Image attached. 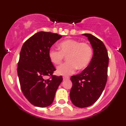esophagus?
Returning <instances> with one entry per match:
<instances>
[{
	"label": "esophagus",
	"mask_w": 126,
	"mask_h": 126,
	"mask_svg": "<svg viewBox=\"0 0 126 126\" xmlns=\"http://www.w3.org/2000/svg\"><path fill=\"white\" fill-rule=\"evenodd\" d=\"M63 80H67V79H69V78H66V77H63Z\"/></svg>",
	"instance_id": "34e87169"
}]
</instances>
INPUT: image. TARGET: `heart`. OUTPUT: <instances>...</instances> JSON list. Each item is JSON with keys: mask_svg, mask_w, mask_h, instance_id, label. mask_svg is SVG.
<instances>
[{"mask_svg": "<svg viewBox=\"0 0 126 126\" xmlns=\"http://www.w3.org/2000/svg\"><path fill=\"white\" fill-rule=\"evenodd\" d=\"M60 51L50 49L48 57L51 63L59 64L64 57H67V63L60 65L57 69L59 75L68 76L73 73L76 68L83 70L90 63L93 55V50L89 44L81 43L78 40L68 39L62 41L59 45Z\"/></svg>", "mask_w": 126, "mask_h": 126, "instance_id": "1", "label": "heart"}]
</instances>
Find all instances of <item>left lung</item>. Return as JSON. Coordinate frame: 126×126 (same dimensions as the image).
<instances>
[{
	"mask_svg": "<svg viewBox=\"0 0 126 126\" xmlns=\"http://www.w3.org/2000/svg\"><path fill=\"white\" fill-rule=\"evenodd\" d=\"M93 49L90 63L80 74L72 76L73 83L70 92L72 103L79 108L94 104L100 97L107 80L109 58L104 43L91 34H84Z\"/></svg>",
	"mask_w": 126,
	"mask_h": 126,
	"instance_id": "obj_1",
	"label": "left lung"
}]
</instances>
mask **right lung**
I'll return each mask as SVG.
<instances>
[{
  "mask_svg": "<svg viewBox=\"0 0 126 126\" xmlns=\"http://www.w3.org/2000/svg\"><path fill=\"white\" fill-rule=\"evenodd\" d=\"M62 35L40 31L25 42L18 64V76L21 90L29 102L44 108L53 103L56 92L63 80L62 76H53L56 70L48 57L50 48ZM47 76L51 79H46Z\"/></svg>",
  "mask_w": 126,
  "mask_h": 126,
  "instance_id": "obj_1",
  "label": "right lung"
}]
</instances>
